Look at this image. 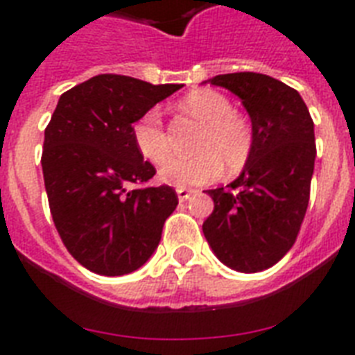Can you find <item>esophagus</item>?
I'll use <instances>...</instances> for the list:
<instances>
[{"mask_svg": "<svg viewBox=\"0 0 355 355\" xmlns=\"http://www.w3.org/2000/svg\"><path fill=\"white\" fill-rule=\"evenodd\" d=\"M193 193H195L193 189H186V188H178L177 189L178 200H180V202H184V200H188L189 197H191V195H193Z\"/></svg>", "mask_w": 355, "mask_h": 355, "instance_id": "esophagus-1", "label": "esophagus"}]
</instances>
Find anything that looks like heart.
Listing matches in <instances>:
<instances>
[{"mask_svg": "<svg viewBox=\"0 0 355 355\" xmlns=\"http://www.w3.org/2000/svg\"><path fill=\"white\" fill-rule=\"evenodd\" d=\"M182 108L191 118L205 123L195 141L197 155L189 158L166 161L173 155V145L158 108L141 114L132 127L139 155L156 166L168 162L160 169L162 180L177 188H191L216 180L223 166L230 175L241 171L252 155L254 130L250 121L234 110L232 101L221 92L206 88L189 94L182 101Z\"/></svg>", "mask_w": 355, "mask_h": 355, "instance_id": "b5f03b06", "label": "heart"}]
</instances>
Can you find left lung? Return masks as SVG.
<instances>
[{
  "instance_id": "1",
  "label": "left lung",
  "mask_w": 355,
  "mask_h": 355,
  "mask_svg": "<svg viewBox=\"0 0 355 355\" xmlns=\"http://www.w3.org/2000/svg\"><path fill=\"white\" fill-rule=\"evenodd\" d=\"M241 99L254 130L252 155L225 188L208 189L214 211L202 225L219 261L259 272L280 261L304 221L315 167V130L297 90L269 75L241 71L208 80Z\"/></svg>"
}]
</instances>
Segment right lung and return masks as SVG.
I'll list each match as a JSON object with an SVG mask.
<instances>
[{
  "instance_id": "add662e5",
  "label": "right lung",
  "mask_w": 355,
  "mask_h": 355,
  "mask_svg": "<svg viewBox=\"0 0 355 355\" xmlns=\"http://www.w3.org/2000/svg\"><path fill=\"white\" fill-rule=\"evenodd\" d=\"M182 85L96 75L64 92L44 136L42 171L53 223L69 254L92 272L139 269L158 247L178 205L132 138V123Z\"/></svg>"
}]
</instances>
